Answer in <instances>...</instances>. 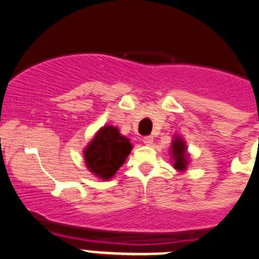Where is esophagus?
<instances>
[{
    "instance_id": "1",
    "label": "esophagus",
    "mask_w": 259,
    "mask_h": 259,
    "mask_svg": "<svg viewBox=\"0 0 259 259\" xmlns=\"http://www.w3.org/2000/svg\"><path fill=\"white\" fill-rule=\"evenodd\" d=\"M142 141H144V144L146 145V146H151L152 142H154V137L146 136V137H144V140H142Z\"/></svg>"
}]
</instances>
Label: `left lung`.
Listing matches in <instances>:
<instances>
[{
    "mask_svg": "<svg viewBox=\"0 0 259 259\" xmlns=\"http://www.w3.org/2000/svg\"><path fill=\"white\" fill-rule=\"evenodd\" d=\"M169 150H170V157L174 169L181 171V173L186 171L189 162H191V155L188 154L187 144L183 137L174 135Z\"/></svg>",
    "mask_w": 259,
    "mask_h": 259,
    "instance_id": "left-lung-1",
    "label": "left lung"
}]
</instances>
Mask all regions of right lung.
Here are the masks:
<instances>
[{
	"instance_id": "obj_1",
	"label": "right lung",
	"mask_w": 259,
	"mask_h": 259,
	"mask_svg": "<svg viewBox=\"0 0 259 259\" xmlns=\"http://www.w3.org/2000/svg\"><path fill=\"white\" fill-rule=\"evenodd\" d=\"M132 150L130 139L114 125H103L83 149L86 168L103 181H109L124 164Z\"/></svg>"
}]
</instances>
